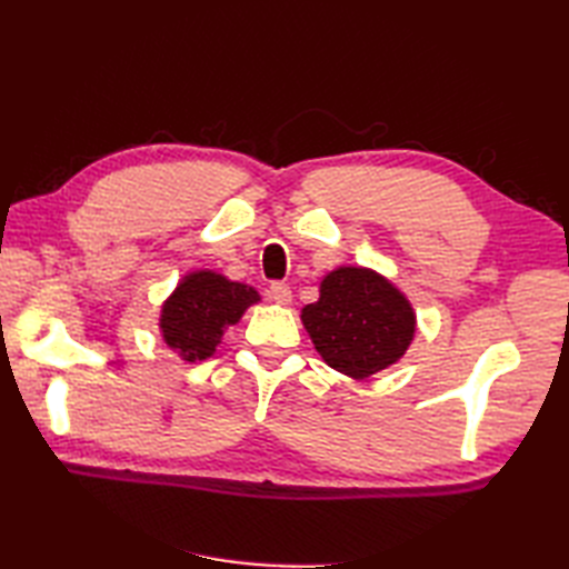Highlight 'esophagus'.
I'll list each match as a JSON object with an SVG mask.
<instances>
[{
    "mask_svg": "<svg viewBox=\"0 0 569 569\" xmlns=\"http://www.w3.org/2000/svg\"><path fill=\"white\" fill-rule=\"evenodd\" d=\"M269 298L273 300V303H278V306H288L293 300V293H291V288H288L286 283H273L269 288Z\"/></svg>",
    "mask_w": 569,
    "mask_h": 569,
    "instance_id": "34e87169",
    "label": "esophagus"
}]
</instances>
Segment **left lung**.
Segmentation results:
<instances>
[{
	"label": "left lung",
	"mask_w": 569,
	"mask_h": 569,
	"mask_svg": "<svg viewBox=\"0 0 569 569\" xmlns=\"http://www.w3.org/2000/svg\"><path fill=\"white\" fill-rule=\"evenodd\" d=\"M300 320L328 367L369 379L393 367L416 337V310L401 288L367 266H337Z\"/></svg>",
	"instance_id": "obj_1"
}]
</instances>
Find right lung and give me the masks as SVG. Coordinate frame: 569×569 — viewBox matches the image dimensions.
Masks as SVG:
<instances>
[{"label":"right lung","mask_w":569,"mask_h":569,"mask_svg":"<svg viewBox=\"0 0 569 569\" xmlns=\"http://www.w3.org/2000/svg\"><path fill=\"white\" fill-rule=\"evenodd\" d=\"M259 300L257 288L232 281L220 271H190L163 300L159 316L161 340L186 365L210 359L222 342V335Z\"/></svg>","instance_id":"add662e5"}]
</instances>
